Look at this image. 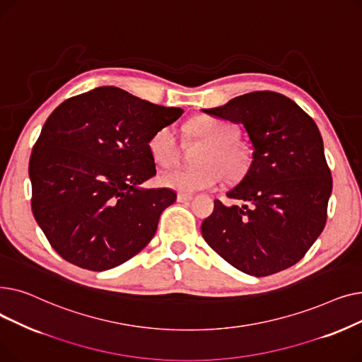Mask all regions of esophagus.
I'll return each instance as SVG.
<instances>
[{"label":"esophagus","mask_w":362,"mask_h":362,"mask_svg":"<svg viewBox=\"0 0 362 362\" xmlns=\"http://www.w3.org/2000/svg\"><path fill=\"white\" fill-rule=\"evenodd\" d=\"M194 197L192 195H189V194H177V201L179 202H186V201H191Z\"/></svg>","instance_id":"34e87169"}]
</instances>
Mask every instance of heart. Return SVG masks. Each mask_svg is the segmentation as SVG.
I'll return each instance as SVG.
<instances>
[{
  "mask_svg": "<svg viewBox=\"0 0 362 362\" xmlns=\"http://www.w3.org/2000/svg\"><path fill=\"white\" fill-rule=\"evenodd\" d=\"M189 133L205 142L198 167H173L160 175L163 186L183 194H192L216 187L227 179H242L252 164V149L248 144L238 141L239 130L232 123L204 116L189 124ZM149 152L160 165H170L179 158V138L173 126L158 129L149 139Z\"/></svg>",
  "mask_w": 362,
  "mask_h": 362,
  "instance_id": "1",
  "label": "heart"
}]
</instances>
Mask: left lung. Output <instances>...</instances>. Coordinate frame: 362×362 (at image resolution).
<instances>
[{
    "instance_id": "8db88e82",
    "label": "left lung",
    "mask_w": 362,
    "mask_h": 362,
    "mask_svg": "<svg viewBox=\"0 0 362 362\" xmlns=\"http://www.w3.org/2000/svg\"><path fill=\"white\" fill-rule=\"evenodd\" d=\"M202 111L243 124L254 146L248 173L227 192L245 204L226 206L216 199L213 214L201 224L205 242L246 274L264 277L292 267L325 229L332 195L315 122L272 90Z\"/></svg>"
}]
</instances>
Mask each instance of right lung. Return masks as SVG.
<instances>
[{
  "mask_svg": "<svg viewBox=\"0 0 362 362\" xmlns=\"http://www.w3.org/2000/svg\"><path fill=\"white\" fill-rule=\"evenodd\" d=\"M182 114L114 86L76 95L51 112L29 177L35 220L57 254L105 272L145 248L176 201L171 189L141 187L157 173L148 144Z\"/></svg>",
  "mask_w": 362,
  "mask_h": 362,
  "instance_id": "add662e5",
  "label": "right lung"
}]
</instances>
